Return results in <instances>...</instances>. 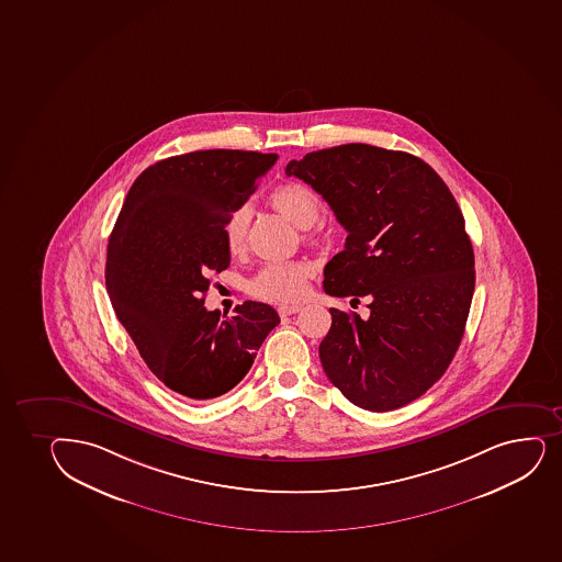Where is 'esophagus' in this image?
I'll use <instances>...</instances> for the list:
<instances>
[{
	"label": "esophagus",
	"mask_w": 562,
	"mask_h": 562,
	"mask_svg": "<svg viewBox=\"0 0 562 562\" xmlns=\"http://www.w3.org/2000/svg\"><path fill=\"white\" fill-rule=\"evenodd\" d=\"M296 312H301V306L299 304H282V306H278V314L280 317H285V315H293Z\"/></svg>",
	"instance_id": "1"
}]
</instances>
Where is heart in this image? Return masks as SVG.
<instances>
[{
    "instance_id": "1",
    "label": "heart",
    "mask_w": 562,
    "mask_h": 562,
    "mask_svg": "<svg viewBox=\"0 0 562 562\" xmlns=\"http://www.w3.org/2000/svg\"><path fill=\"white\" fill-rule=\"evenodd\" d=\"M271 202L278 212L290 218L299 228H310L319 221V196L308 186L299 181H290L274 189ZM248 223L250 213L247 205H239L224 221V245L229 254L243 252L247 247ZM310 274L312 267L304 261H272L254 277L250 291L252 295L260 296L263 301L295 302L306 293Z\"/></svg>"
}]
</instances>
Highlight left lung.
Wrapping results in <instances>:
<instances>
[{
  "label": "left lung",
  "instance_id": "obj_1",
  "mask_svg": "<svg viewBox=\"0 0 562 562\" xmlns=\"http://www.w3.org/2000/svg\"><path fill=\"white\" fill-rule=\"evenodd\" d=\"M285 175L347 229L326 293L371 299L368 319L330 308L319 345L328 381L363 411L408 405L446 373L470 314L475 258L457 200L419 157L362 143L310 151Z\"/></svg>",
  "mask_w": 562,
  "mask_h": 562
}]
</instances>
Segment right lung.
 I'll return each mask as SVG.
<instances>
[{
	"instance_id": "obj_1",
	"label": "right lung",
	"mask_w": 562,
	"mask_h": 562,
	"mask_svg": "<svg viewBox=\"0 0 562 562\" xmlns=\"http://www.w3.org/2000/svg\"><path fill=\"white\" fill-rule=\"evenodd\" d=\"M277 154L199 150L167 157L127 191L108 245L105 285L116 317L165 386L193 401L243 381L274 308L245 301L234 317L204 308L210 277L229 266L223 226Z\"/></svg>"
}]
</instances>
